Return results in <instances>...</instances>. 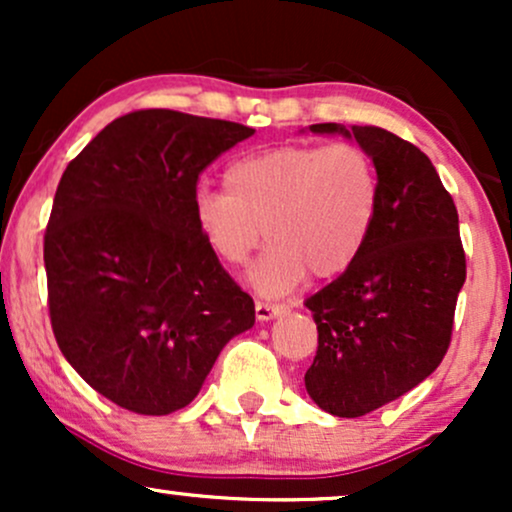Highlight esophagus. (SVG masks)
Returning a JSON list of instances; mask_svg holds the SVG:
<instances>
[{"mask_svg":"<svg viewBox=\"0 0 512 512\" xmlns=\"http://www.w3.org/2000/svg\"><path fill=\"white\" fill-rule=\"evenodd\" d=\"M286 305L284 303H269V301H257L255 303V315L260 322H267V320H274V317L284 315L286 313Z\"/></svg>","mask_w":512,"mask_h":512,"instance_id":"1","label":"esophagus"}]
</instances>
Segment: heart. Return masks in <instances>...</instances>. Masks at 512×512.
Here are the masks:
<instances>
[{
  "label": "heart",
  "instance_id": "obj_1",
  "mask_svg": "<svg viewBox=\"0 0 512 512\" xmlns=\"http://www.w3.org/2000/svg\"><path fill=\"white\" fill-rule=\"evenodd\" d=\"M226 190L199 187L192 216L216 260L243 267L264 238L269 248L252 267L262 296H284L308 272L330 279L366 248L378 211V173L358 144H289L228 163Z\"/></svg>",
  "mask_w": 512,
  "mask_h": 512
}]
</instances>
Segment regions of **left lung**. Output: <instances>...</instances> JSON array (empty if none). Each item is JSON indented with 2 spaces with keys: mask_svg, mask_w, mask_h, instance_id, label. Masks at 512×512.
I'll use <instances>...</instances> for the list:
<instances>
[{
  "mask_svg": "<svg viewBox=\"0 0 512 512\" xmlns=\"http://www.w3.org/2000/svg\"><path fill=\"white\" fill-rule=\"evenodd\" d=\"M308 132L354 139L378 173L366 248L305 301L317 322L305 390L327 414L356 419L407 395L443 361L467 276L460 219L431 158L397 134L337 122Z\"/></svg>",
  "mask_w": 512,
  "mask_h": 512,
  "instance_id": "1",
  "label": "left lung"
}]
</instances>
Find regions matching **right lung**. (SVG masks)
<instances>
[{
  "label": "right lung",
  "instance_id": "obj_1",
  "mask_svg": "<svg viewBox=\"0 0 512 512\" xmlns=\"http://www.w3.org/2000/svg\"><path fill=\"white\" fill-rule=\"evenodd\" d=\"M255 134L238 122L137 110L101 129L57 185L45 272L64 358L117 407L173 414L255 303L199 236V173Z\"/></svg>",
  "mask_w": 512,
  "mask_h": 512
}]
</instances>
